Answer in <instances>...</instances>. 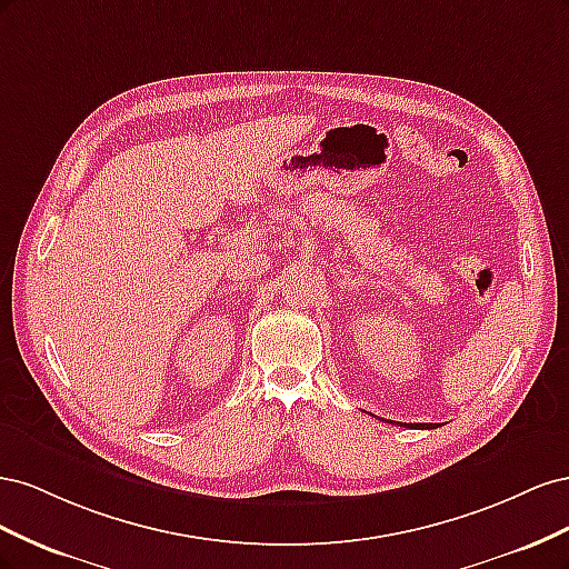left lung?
Masks as SVG:
<instances>
[{
    "label": "left lung",
    "instance_id": "obj_1",
    "mask_svg": "<svg viewBox=\"0 0 569 569\" xmlns=\"http://www.w3.org/2000/svg\"><path fill=\"white\" fill-rule=\"evenodd\" d=\"M412 427H420V429H435L437 425H432V422H429V425H427V422H420V425H412Z\"/></svg>",
    "mask_w": 569,
    "mask_h": 569
}]
</instances>
